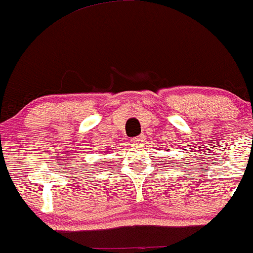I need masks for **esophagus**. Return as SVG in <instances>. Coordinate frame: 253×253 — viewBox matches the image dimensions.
Masks as SVG:
<instances>
[{
	"instance_id": "esophagus-1",
	"label": "esophagus",
	"mask_w": 253,
	"mask_h": 253,
	"mask_svg": "<svg viewBox=\"0 0 253 253\" xmlns=\"http://www.w3.org/2000/svg\"><path fill=\"white\" fill-rule=\"evenodd\" d=\"M132 141L133 144H141L145 141V136L144 135H139V136H135V138H132Z\"/></svg>"
}]
</instances>
